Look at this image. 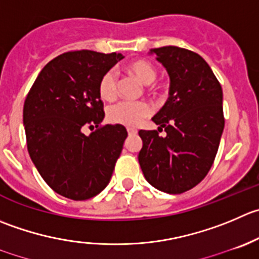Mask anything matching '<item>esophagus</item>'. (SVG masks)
Instances as JSON below:
<instances>
[{
  "label": "esophagus",
  "mask_w": 259,
  "mask_h": 259,
  "mask_svg": "<svg viewBox=\"0 0 259 259\" xmlns=\"http://www.w3.org/2000/svg\"><path fill=\"white\" fill-rule=\"evenodd\" d=\"M138 133L137 129H133V127H127V134L129 135H135Z\"/></svg>",
  "instance_id": "1"
}]
</instances>
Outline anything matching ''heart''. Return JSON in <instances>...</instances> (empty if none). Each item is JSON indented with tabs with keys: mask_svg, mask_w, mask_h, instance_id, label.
<instances>
[{
	"mask_svg": "<svg viewBox=\"0 0 259 259\" xmlns=\"http://www.w3.org/2000/svg\"><path fill=\"white\" fill-rule=\"evenodd\" d=\"M126 71L139 82L148 86L157 78V71L147 60H137L127 64ZM99 94L105 101H112L117 95V76L114 71H107L99 83ZM150 114V107L144 101H121L109 109L107 116L114 124L137 126Z\"/></svg>",
	"mask_w": 259,
	"mask_h": 259,
	"instance_id": "1",
	"label": "heart"
}]
</instances>
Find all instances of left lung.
<instances>
[{
    "mask_svg": "<svg viewBox=\"0 0 259 259\" xmlns=\"http://www.w3.org/2000/svg\"><path fill=\"white\" fill-rule=\"evenodd\" d=\"M169 76V97L152 117L164 129L140 130L138 159L153 187L182 193L199 185L214 163L224 130L223 90L197 53L178 47L150 49Z\"/></svg>",
    "mask_w": 259,
    "mask_h": 259,
    "instance_id": "obj_1",
    "label": "left lung"
}]
</instances>
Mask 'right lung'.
I'll return each mask as SVG.
<instances>
[{"mask_svg":"<svg viewBox=\"0 0 259 259\" xmlns=\"http://www.w3.org/2000/svg\"><path fill=\"white\" fill-rule=\"evenodd\" d=\"M124 55L77 50L41 69L24 104L27 152L52 190L71 200L96 196L110 182L127 132L100 126L105 117L101 77ZM86 127L98 129L87 137Z\"/></svg>","mask_w":259,"mask_h":259,"instance_id":"add662e5","label":"right lung"}]
</instances>
